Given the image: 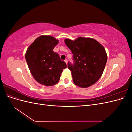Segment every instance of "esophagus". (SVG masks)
<instances>
[{"label": "esophagus", "instance_id": "esophagus-1", "mask_svg": "<svg viewBox=\"0 0 132 132\" xmlns=\"http://www.w3.org/2000/svg\"><path fill=\"white\" fill-rule=\"evenodd\" d=\"M65 62L66 63V64H67V63H68V60L67 59H65Z\"/></svg>", "mask_w": 132, "mask_h": 132}]
</instances>
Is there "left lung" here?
<instances>
[{
	"label": "left lung",
	"instance_id": "obj_1",
	"mask_svg": "<svg viewBox=\"0 0 132 132\" xmlns=\"http://www.w3.org/2000/svg\"><path fill=\"white\" fill-rule=\"evenodd\" d=\"M71 51L74 63H68L76 85L88 87L101 78L107 60L106 51L95 39L79 37L74 41L65 39Z\"/></svg>",
	"mask_w": 132,
	"mask_h": 132
}]
</instances>
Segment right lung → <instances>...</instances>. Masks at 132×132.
<instances>
[{"instance_id":"add662e5","label":"right lung","mask_w":132,"mask_h":132,"mask_svg":"<svg viewBox=\"0 0 132 132\" xmlns=\"http://www.w3.org/2000/svg\"><path fill=\"white\" fill-rule=\"evenodd\" d=\"M58 42L51 36L42 35L35 39L26 52V61L31 74L37 82L47 86L56 84L63 70L67 67L53 51Z\"/></svg>"}]
</instances>
